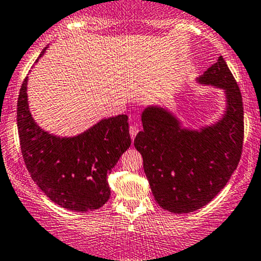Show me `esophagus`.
Instances as JSON below:
<instances>
[{
    "mask_svg": "<svg viewBox=\"0 0 261 261\" xmlns=\"http://www.w3.org/2000/svg\"><path fill=\"white\" fill-rule=\"evenodd\" d=\"M137 133H138V128H137L136 124H130L129 127V134H130V138L134 139L136 138Z\"/></svg>",
    "mask_w": 261,
    "mask_h": 261,
    "instance_id": "esophagus-1",
    "label": "esophagus"
}]
</instances>
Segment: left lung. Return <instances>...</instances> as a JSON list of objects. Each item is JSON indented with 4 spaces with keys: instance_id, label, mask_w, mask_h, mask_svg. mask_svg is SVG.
Wrapping results in <instances>:
<instances>
[{
    "instance_id": "1",
    "label": "left lung",
    "mask_w": 261,
    "mask_h": 261,
    "mask_svg": "<svg viewBox=\"0 0 261 261\" xmlns=\"http://www.w3.org/2000/svg\"><path fill=\"white\" fill-rule=\"evenodd\" d=\"M198 82L224 89L226 109L221 119L200 130L187 129L169 111L150 106L143 111V130L134 139L156 203L175 214L194 212L213 200L242 156L243 98L221 56Z\"/></svg>"
}]
</instances>
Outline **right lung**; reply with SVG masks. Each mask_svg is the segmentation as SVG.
<instances>
[{
  "label": "right lung",
  "mask_w": 261,
  "mask_h": 261,
  "mask_svg": "<svg viewBox=\"0 0 261 261\" xmlns=\"http://www.w3.org/2000/svg\"><path fill=\"white\" fill-rule=\"evenodd\" d=\"M27 81L26 77L19 89L17 128L22 156L31 178L62 208L74 212L100 208L111 195L108 174L130 147L128 117L119 114L105 118L75 137L53 136L32 118Z\"/></svg>",
  "instance_id": "1"
}]
</instances>
